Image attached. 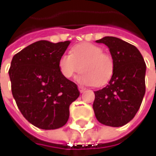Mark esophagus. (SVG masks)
Masks as SVG:
<instances>
[{
    "instance_id": "obj_1",
    "label": "esophagus",
    "mask_w": 156,
    "mask_h": 156,
    "mask_svg": "<svg viewBox=\"0 0 156 156\" xmlns=\"http://www.w3.org/2000/svg\"><path fill=\"white\" fill-rule=\"evenodd\" d=\"M79 90H80V92H81V93H82V92H84V91H85V89H86V88H85V87H81V86H79Z\"/></svg>"
}]
</instances>
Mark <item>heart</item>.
<instances>
[{
    "label": "heart",
    "mask_w": 156,
    "mask_h": 156,
    "mask_svg": "<svg viewBox=\"0 0 156 156\" xmlns=\"http://www.w3.org/2000/svg\"><path fill=\"white\" fill-rule=\"evenodd\" d=\"M62 75L72 78L76 73L83 71L79 80L85 84L102 86L109 81L114 73L113 58L100 46L92 43H81L75 46L70 55L63 54L59 60Z\"/></svg>",
    "instance_id": "obj_1"
}]
</instances>
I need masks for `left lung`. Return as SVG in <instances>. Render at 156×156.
I'll list each match as a JSON object with an SVG mask.
<instances>
[{
  "label": "left lung",
  "instance_id": "obj_1",
  "mask_svg": "<svg viewBox=\"0 0 156 156\" xmlns=\"http://www.w3.org/2000/svg\"><path fill=\"white\" fill-rule=\"evenodd\" d=\"M96 42L108 46L115 69L108 84L94 91V112L101 124L122 127L141 107L146 90V63L135 46L122 40L105 36Z\"/></svg>",
  "mask_w": 156,
  "mask_h": 156
}]
</instances>
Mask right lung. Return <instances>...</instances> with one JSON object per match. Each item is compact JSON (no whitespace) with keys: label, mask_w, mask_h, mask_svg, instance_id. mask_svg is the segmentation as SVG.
<instances>
[{"label":"right lung","mask_w":156,"mask_h":156,"mask_svg":"<svg viewBox=\"0 0 156 156\" xmlns=\"http://www.w3.org/2000/svg\"><path fill=\"white\" fill-rule=\"evenodd\" d=\"M69 41H39L14 55L9 70L12 94L22 115L41 129H56L69 120V106L80 95L77 85L59 69Z\"/></svg>","instance_id":"add662e5"}]
</instances>
